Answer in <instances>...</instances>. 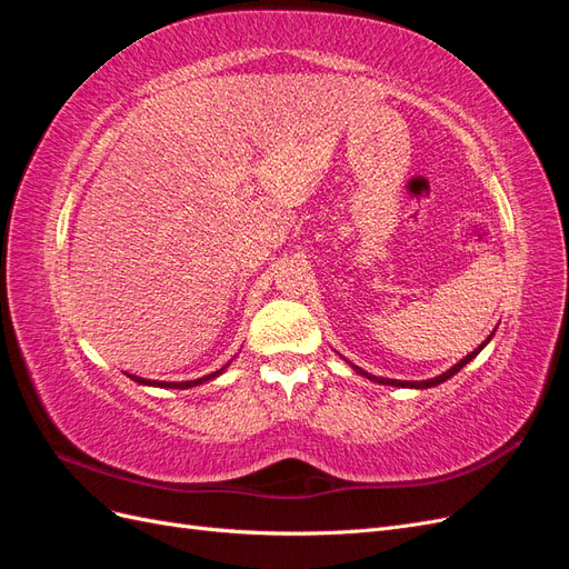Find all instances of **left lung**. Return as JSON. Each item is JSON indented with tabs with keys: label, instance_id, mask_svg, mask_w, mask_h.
Masks as SVG:
<instances>
[{
	"label": "left lung",
	"instance_id": "obj_1",
	"mask_svg": "<svg viewBox=\"0 0 569 569\" xmlns=\"http://www.w3.org/2000/svg\"><path fill=\"white\" fill-rule=\"evenodd\" d=\"M491 337H493V332L487 337V341L485 343H479V347L472 351V353H468L465 356L460 363H456L453 368H449L446 372H441L439 377H435V380H425V382H401V380H387V377H375V375H370V372H366V370H360L358 366H353L351 363V368L358 372V375H363V377H368V380H372V382H377V385H389V387H410V389H427V387H437V385H441V382H446V380H451V377L458 372V370H462L465 366L470 363V360L487 347V343L491 341Z\"/></svg>",
	"mask_w": 569,
	"mask_h": 569
}]
</instances>
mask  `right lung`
Wrapping results in <instances>:
<instances>
[{
	"mask_svg": "<svg viewBox=\"0 0 569 569\" xmlns=\"http://www.w3.org/2000/svg\"><path fill=\"white\" fill-rule=\"evenodd\" d=\"M226 368H228V366H222L220 370H216V372H211V375H206V377H199V380H189V382H157V380H144V377H137V375H128V377H130V380H134L137 385H147V387H166V389H192V387H197V385H203V382H211V380H216L218 375L226 372Z\"/></svg>",
	"mask_w": 569,
	"mask_h": 569,
	"instance_id": "right-lung-1",
	"label": "right lung"
}]
</instances>
